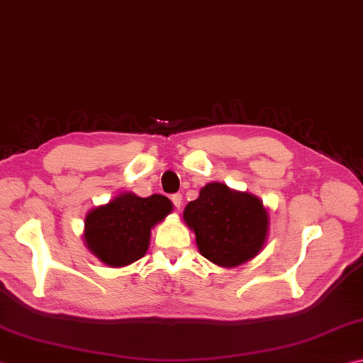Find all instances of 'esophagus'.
I'll use <instances>...</instances> for the list:
<instances>
[{
	"instance_id": "esophagus-1",
	"label": "esophagus",
	"mask_w": 363,
	"mask_h": 363,
	"mask_svg": "<svg viewBox=\"0 0 363 363\" xmlns=\"http://www.w3.org/2000/svg\"><path fill=\"white\" fill-rule=\"evenodd\" d=\"M172 202H174V206H175L177 211H180V208H182V204H183V198H182V194H174V196H172Z\"/></svg>"
}]
</instances>
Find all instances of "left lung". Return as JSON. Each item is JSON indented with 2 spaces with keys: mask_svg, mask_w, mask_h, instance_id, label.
I'll return each instance as SVG.
<instances>
[{
  "mask_svg": "<svg viewBox=\"0 0 363 363\" xmlns=\"http://www.w3.org/2000/svg\"><path fill=\"white\" fill-rule=\"evenodd\" d=\"M199 253L221 268L255 258L269 236V213L255 194L212 182L183 211Z\"/></svg>",
  "mask_w": 363,
  "mask_h": 363,
  "instance_id": "8db88e82",
  "label": "left lung"
}]
</instances>
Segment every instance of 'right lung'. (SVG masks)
I'll return each mask as SVG.
<instances>
[{"instance_id":"add662e5","label":"right lung","mask_w":363,"mask_h":363,"mask_svg":"<svg viewBox=\"0 0 363 363\" xmlns=\"http://www.w3.org/2000/svg\"><path fill=\"white\" fill-rule=\"evenodd\" d=\"M174 211L169 198L121 193L84 217L86 249L110 268H124L148 252L151 230Z\"/></svg>"}]
</instances>
